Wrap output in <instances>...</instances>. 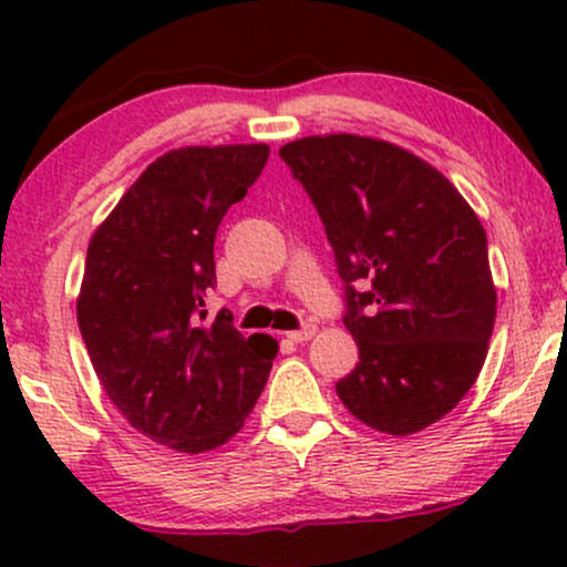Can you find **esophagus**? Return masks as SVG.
<instances>
[{"instance_id":"1","label":"esophagus","mask_w":567,"mask_h":567,"mask_svg":"<svg viewBox=\"0 0 567 567\" xmlns=\"http://www.w3.org/2000/svg\"><path fill=\"white\" fill-rule=\"evenodd\" d=\"M315 333H317V324L315 322H306L298 330H290L288 338H290V341H296V343H303V341H309V338L315 336Z\"/></svg>"}]
</instances>
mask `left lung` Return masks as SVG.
Listing matches in <instances>:
<instances>
[{
  "label": "left lung",
  "instance_id": "8db88e82",
  "mask_svg": "<svg viewBox=\"0 0 567 567\" xmlns=\"http://www.w3.org/2000/svg\"><path fill=\"white\" fill-rule=\"evenodd\" d=\"M279 157L320 213L360 362L336 383L379 432L432 426L483 370L496 322L487 237L440 171L394 143L311 135Z\"/></svg>",
  "mask_w": 567,
  "mask_h": 567
}]
</instances>
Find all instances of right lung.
Here are the masks:
<instances>
[{
  "instance_id": "add662e5",
  "label": "right lung",
  "mask_w": 567,
  "mask_h": 567,
  "mask_svg": "<svg viewBox=\"0 0 567 567\" xmlns=\"http://www.w3.org/2000/svg\"><path fill=\"white\" fill-rule=\"evenodd\" d=\"M266 159V143L173 148L90 239L76 322L97 381L130 426L178 453L229 442L277 357L271 336L245 338L229 309H205L220 220Z\"/></svg>"
}]
</instances>
